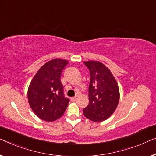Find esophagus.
Wrapping results in <instances>:
<instances>
[{
  "instance_id": "1",
  "label": "esophagus",
  "mask_w": 156,
  "mask_h": 156,
  "mask_svg": "<svg viewBox=\"0 0 156 156\" xmlns=\"http://www.w3.org/2000/svg\"><path fill=\"white\" fill-rule=\"evenodd\" d=\"M76 99H77V96L72 97V98H71V101H75L76 100Z\"/></svg>"
}]
</instances>
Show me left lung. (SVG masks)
Masks as SVG:
<instances>
[{"label":"left lung","instance_id":"1","mask_svg":"<svg viewBox=\"0 0 156 156\" xmlns=\"http://www.w3.org/2000/svg\"><path fill=\"white\" fill-rule=\"evenodd\" d=\"M90 71L89 104L83 114L93 122L104 121L113 114L120 99L119 88L114 76L98 61L83 62Z\"/></svg>","mask_w":156,"mask_h":156}]
</instances>
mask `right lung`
Wrapping results in <instances>:
<instances>
[{
  "label": "right lung",
  "mask_w": 156,
  "mask_h": 156,
  "mask_svg": "<svg viewBox=\"0 0 156 156\" xmlns=\"http://www.w3.org/2000/svg\"><path fill=\"white\" fill-rule=\"evenodd\" d=\"M69 63L62 59L48 62L37 71L28 89V100L39 118L52 122L59 119L66 111L69 99L64 94L62 72Z\"/></svg>",
  "instance_id": "add662e5"
}]
</instances>
